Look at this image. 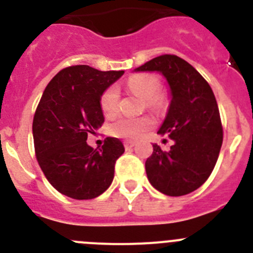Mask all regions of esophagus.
<instances>
[{"mask_svg":"<svg viewBox=\"0 0 253 253\" xmlns=\"http://www.w3.org/2000/svg\"><path fill=\"white\" fill-rule=\"evenodd\" d=\"M134 146H135V143L134 142H124L125 149H130V148H133Z\"/></svg>","mask_w":253,"mask_h":253,"instance_id":"obj_1","label":"esophagus"}]
</instances>
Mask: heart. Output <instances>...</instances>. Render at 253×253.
Returning a JSON list of instances; mask_svg holds the SVG:
<instances>
[{
	"mask_svg": "<svg viewBox=\"0 0 253 253\" xmlns=\"http://www.w3.org/2000/svg\"><path fill=\"white\" fill-rule=\"evenodd\" d=\"M126 86L131 92L146 100V105L151 109H160L165 102L163 95L158 93L160 81L152 75H135L126 81ZM119 91L116 86L107 87L100 97V106L105 115L111 116L118 110ZM154 125L151 116L139 118H120L110 125V133L116 138L126 140H138Z\"/></svg>",
	"mask_w": 253,
	"mask_h": 253,
	"instance_id": "heart-1",
	"label": "heart"
}]
</instances>
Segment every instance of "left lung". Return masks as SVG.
<instances>
[{
    "mask_svg": "<svg viewBox=\"0 0 253 253\" xmlns=\"http://www.w3.org/2000/svg\"><path fill=\"white\" fill-rule=\"evenodd\" d=\"M135 72H160L171 91L166 119L157 131L173 140L169 151L153 144L146 161L149 182L160 193L182 196L202 186L218 160L223 128L211 87L186 60L165 54L148 60Z\"/></svg>",
    "mask_w": 253,
    "mask_h": 253,
    "instance_id": "obj_1",
    "label": "left lung"
}]
</instances>
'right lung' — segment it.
Returning <instances> with one entry per match:
<instances>
[{
  "label": "right lung",
  "instance_id": "1",
  "mask_svg": "<svg viewBox=\"0 0 253 253\" xmlns=\"http://www.w3.org/2000/svg\"><path fill=\"white\" fill-rule=\"evenodd\" d=\"M124 71L90 66L62 69L44 90L33 120L37 160L46 180L60 194L77 200L97 198L114 178L116 160L124 153L118 138L107 137L93 149L87 135L104 123L100 97Z\"/></svg>",
  "mask_w": 253,
  "mask_h": 253
}]
</instances>
